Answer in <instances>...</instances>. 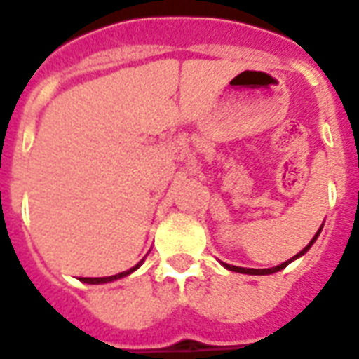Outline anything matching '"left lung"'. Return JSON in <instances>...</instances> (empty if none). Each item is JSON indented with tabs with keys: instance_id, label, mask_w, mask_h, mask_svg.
<instances>
[{
	"instance_id": "left-lung-1",
	"label": "left lung",
	"mask_w": 359,
	"mask_h": 359,
	"mask_svg": "<svg viewBox=\"0 0 359 359\" xmlns=\"http://www.w3.org/2000/svg\"><path fill=\"white\" fill-rule=\"evenodd\" d=\"M319 233H321V229H319L318 233H316V236H313V238L310 240V244H308L303 251H299V253L295 255L293 259L286 260V262H283V264H279V266H275V268H269V269H251V268H238V266H231V264H224V266H226L227 269H231V271H238V273H248V275H269V273H275V271H280V269H283V268H286V266H288L290 262H292V260L299 259L301 255L306 253V251L310 250V248H312L313 242H316V238H318V236H319Z\"/></svg>"
}]
</instances>
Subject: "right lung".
Masks as SVG:
<instances>
[{"label": "right lung", "instance_id": "add662e5", "mask_svg": "<svg viewBox=\"0 0 359 359\" xmlns=\"http://www.w3.org/2000/svg\"><path fill=\"white\" fill-rule=\"evenodd\" d=\"M141 264H143V260H141V262H137V264L133 266V268H130V269H126V271H123V273L111 275V277H80V280H82V283H88V284L111 283V280H117V279H121V277H126V275H130L133 271V269H137Z\"/></svg>", "mask_w": 359, "mask_h": 359}]
</instances>
